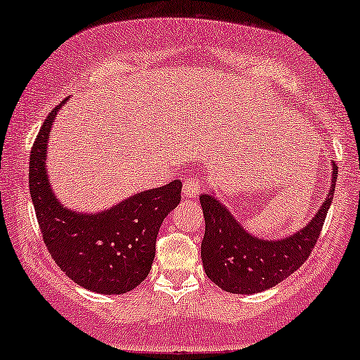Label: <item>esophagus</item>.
<instances>
[{
  "mask_svg": "<svg viewBox=\"0 0 360 360\" xmlns=\"http://www.w3.org/2000/svg\"><path fill=\"white\" fill-rule=\"evenodd\" d=\"M202 184L198 179H187L184 181V197L185 198H195L200 193Z\"/></svg>",
  "mask_w": 360,
  "mask_h": 360,
  "instance_id": "1",
  "label": "esophagus"
}]
</instances>
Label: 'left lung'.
<instances>
[{"label": "left lung", "instance_id": "obj_1", "mask_svg": "<svg viewBox=\"0 0 360 360\" xmlns=\"http://www.w3.org/2000/svg\"><path fill=\"white\" fill-rule=\"evenodd\" d=\"M330 188L317 214L295 233L277 240L257 237L243 229L214 192L200 195L205 219L202 262L207 277L230 294L269 290L309 259L334 198L337 165L332 162Z\"/></svg>", "mask_w": 360, "mask_h": 360}]
</instances>
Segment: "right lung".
Returning a JSON list of instances; mask_svg holds the SVG:
<instances>
[{
	"mask_svg": "<svg viewBox=\"0 0 360 360\" xmlns=\"http://www.w3.org/2000/svg\"><path fill=\"white\" fill-rule=\"evenodd\" d=\"M66 100L44 120L30 157V192L44 245L78 285L103 295L127 294L150 274L160 225L180 203L181 181L139 192L93 214L65 207L50 184L46 150Z\"/></svg>",
	"mask_w": 360,
	"mask_h": 360,
	"instance_id": "right-lung-1",
	"label": "right lung"
}]
</instances>
